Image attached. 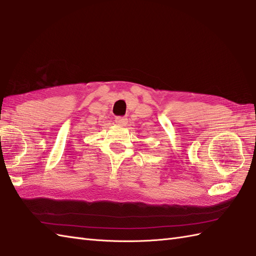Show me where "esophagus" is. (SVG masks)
Masks as SVG:
<instances>
[{
	"instance_id": "1",
	"label": "esophagus",
	"mask_w": 256,
	"mask_h": 256,
	"mask_svg": "<svg viewBox=\"0 0 256 256\" xmlns=\"http://www.w3.org/2000/svg\"><path fill=\"white\" fill-rule=\"evenodd\" d=\"M116 122L118 124V125H126L128 123V118H124V116H116Z\"/></svg>"
}]
</instances>
